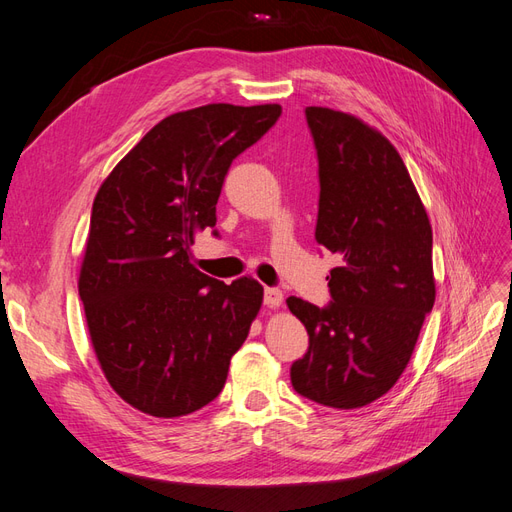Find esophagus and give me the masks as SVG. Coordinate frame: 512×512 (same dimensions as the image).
I'll list each match as a JSON object with an SVG mask.
<instances>
[{"label": "esophagus", "instance_id": "obj_1", "mask_svg": "<svg viewBox=\"0 0 512 512\" xmlns=\"http://www.w3.org/2000/svg\"><path fill=\"white\" fill-rule=\"evenodd\" d=\"M284 301V294L280 288H265V305L267 307H280Z\"/></svg>", "mask_w": 512, "mask_h": 512}]
</instances>
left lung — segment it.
Instances as JSON below:
<instances>
[{
	"label": "left lung",
	"mask_w": 512,
	"mask_h": 512,
	"mask_svg": "<svg viewBox=\"0 0 512 512\" xmlns=\"http://www.w3.org/2000/svg\"><path fill=\"white\" fill-rule=\"evenodd\" d=\"M318 156L316 241L342 258L331 303L288 297L309 348L292 389L316 404L361 408L393 389L436 301L431 224L397 149L367 123L307 106Z\"/></svg>",
	"instance_id": "obj_1"
}]
</instances>
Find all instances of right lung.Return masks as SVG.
Instances as JSON below:
<instances>
[{
	"label": "right lung",
	"mask_w": 512,
	"mask_h": 512,
	"mask_svg": "<svg viewBox=\"0 0 512 512\" xmlns=\"http://www.w3.org/2000/svg\"><path fill=\"white\" fill-rule=\"evenodd\" d=\"M282 115L280 104H207L153 126L91 209L79 294L108 384L158 418L192 414L224 389L262 305L252 277L224 284L192 262L215 226L228 168ZM218 237V230H213Z\"/></svg>",
	"instance_id": "right-lung-1"
}]
</instances>
